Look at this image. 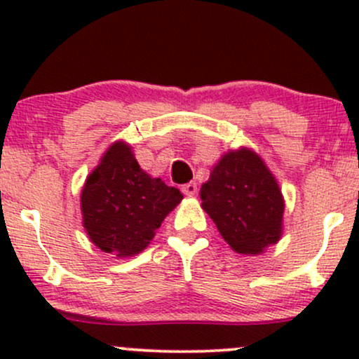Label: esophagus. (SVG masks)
I'll return each instance as SVG.
<instances>
[{
	"label": "esophagus",
	"instance_id": "34e87169",
	"mask_svg": "<svg viewBox=\"0 0 359 359\" xmlns=\"http://www.w3.org/2000/svg\"><path fill=\"white\" fill-rule=\"evenodd\" d=\"M182 192L185 196H196L197 194V184L196 182H187L182 185Z\"/></svg>",
	"mask_w": 359,
	"mask_h": 359
}]
</instances>
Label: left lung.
<instances>
[{"mask_svg":"<svg viewBox=\"0 0 359 359\" xmlns=\"http://www.w3.org/2000/svg\"><path fill=\"white\" fill-rule=\"evenodd\" d=\"M203 209L241 255H258L282 234L283 199L277 180L255 151H229L201 187Z\"/></svg>","mask_w":359,"mask_h":359,"instance_id":"1","label":"left lung"}]
</instances>
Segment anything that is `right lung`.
I'll return each instance as SVG.
<instances>
[{
	"label": "right lung",
	"mask_w": 359,
	"mask_h": 359,
	"mask_svg": "<svg viewBox=\"0 0 359 359\" xmlns=\"http://www.w3.org/2000/svg\"><path fill=\"white\" fill-rule=\"evenodd\" d=\"M182 197L179 189L143 172L131 148L118 142L86 180L81 194L82 222L97 248L131 257L147 248Z\"/></svg>",
	"instance_id": "right-lung-1"
}]
</instances>
